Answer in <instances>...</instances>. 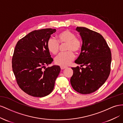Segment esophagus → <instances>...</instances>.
Listing matches in <instances>:
<instances>
[{"instance_id":"obj_1","label":"esophagus","mask_w":123,"mask_h":123,"mask_svg":"<svg viewBox=\"0 0 123 123\" xmlns=\"http://www.w3.org/2000/svg\"><path fill=\"white\" fill-rule=\"evenodd\" d=\"M60 68H61V69H65V68H66V66H61Z\"/></svg>"}]
</instances>
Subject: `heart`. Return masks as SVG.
<instances>
[{
  "label": "heart",
  "instance_id": "b5f03b06",
  "mask_svg": "<svg viewBox=\"0 0 123 123\" xmlns=\"http://www.w3.org/2000/svg\"><path fill=\"white\" fill-rule=\"evenodd\" d=\"M58 41L60 44H66L65 50L66 52H61L55 59L56 64L66 66L68 65L73 60L75 55L73 51L78 52L82 48L81 42L72 31L65 30L61 31L57 35ZM54 38L50 37L47 42L48 50L53 55H56L59 50V43Z\"/></svg>",
  "mask_w": 123,
  "mask_h": 123
}]
</instances>
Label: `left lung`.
<instances>
[{"label":"left lung","instance_id":"obj_1","mask_svg":"<svg viewBox=\"0 0 123 123\" xmlns=\"http://www.w3.org/2000/svg\"><path fill=\"white\" fill-rule=\"evenodd\" d=\"M82 41L81 52L72 68L70 81L73 88L83 94L92 93L103 86L110 72L111 52L106 40L99 33L86 27H77Z\"/></svg>","mask_w":123,"mask_h":123}]
</instances>
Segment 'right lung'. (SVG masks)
Instances as JSON below:
<instances>
[{"instance_id":"add662e5","label":"right lung","mask_w":123,"mask_h":123,"mask_svg":"<svg viewBox=\"0 0 123 123\" xmlns=\"http://www.w3.org/2000/svg\"><path fill=\"white\" fill-rule=\"evenodd\" d=\"M55 31L51 28L34 30L16 44L12 61L13 72L20 88L29 95L44 97L54 90L61 68L58 65L47 68L45 65L53 61L47 42Z\"/></svg>"}]
</instances>
